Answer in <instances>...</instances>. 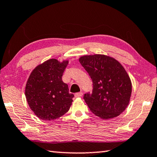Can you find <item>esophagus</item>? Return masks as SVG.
<instances>
[{"label": "esophagus", "instance_id": "esophagus-1", "mask_svg": "<svg viewBox=\"0 0 157 157\" xmlns=\"http://www.w3.org/2000/svg\"><path fill=\"white\" fill-rule=\"evenodd\" d=\"M83 95L82 92H79V93H77L75 94V97H81Z\"/></svg>", "mask_w": 157, "mask_h": 157}]
</instances>
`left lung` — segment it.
I'll return each instance as SVG.
<instances>
[{"instance_id": "obj_1", "label": "left lung", "mask_w": 157, "mask_h": 157, "mask_svg": "<svg viewBox=\"0 0 157 157\" xmlns=\"http://www.w3.org/2000/svg\"><path fill=\"white\" fill-rule=\"evenodd\" d=\"M80 64L93 81L92 94L84 99L90 111L102 119H110L123 112L130 101L131 79L117 60L103 54L84 55Z\"/></svg>"}]
</instances>
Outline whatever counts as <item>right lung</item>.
<instances>
[{
  "mask_svg": "<svg viewBox=\"0 0 157 157\" xmlns=\"http://www.w3.org/2000/svg\"><path fill=\"white\" fill-rule=\"evenodd\" d=\"M69 60L52 58L39 64L30 73L25 87L28 104L40 119L53 121L69 111L74 95L62 80Z\"/></svg>",
  "mask_w": 157,
  "mask_h": 157,
  "instance_id": "add662e5",
  "label": "right lung"
}]
</instances>
